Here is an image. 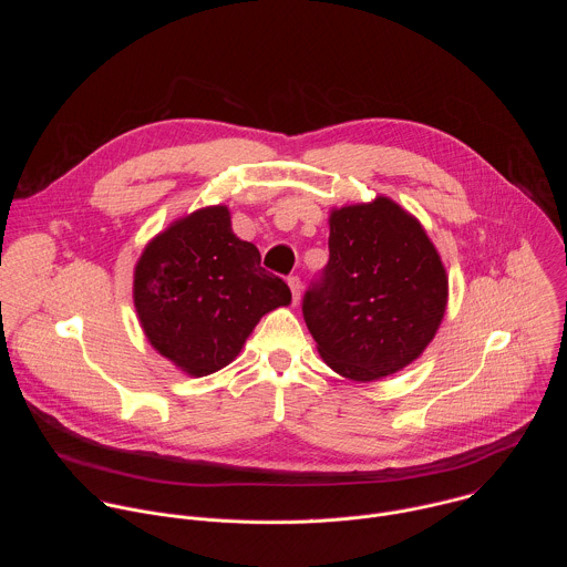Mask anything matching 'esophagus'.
<instances>
[{
    "label": "esophagus",
    "instance_id": "1",
    "mask_svg": "<svg viewBox=\"0 0 567 567\" xmlns=\"http://www.w3.org/2000/svg\"><path fill=\"white\" fill-rule=\"evenodd\" d=\"M289 289H291V298H293V305L300 300V293H302V282H300V278L298 276H291L289 280Z\"/></svg>",
    "mask_w": 567,
    "mask_h": 567
}]
</instances>
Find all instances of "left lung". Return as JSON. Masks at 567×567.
Wrapping results in <instances>:
<instances>
[{
	"mask_svg": "<svg viewBox=\"0 0 567 567\" xmlns=\"http://www.w3.org/2000/svg\"><path fill=\"white\" fill-rule=\"evenodd\" d=\"M330 260L302 298L318 354L352 381L413 363L446 311L449 278L422 224L388 197L330 213Z\"/></svg>",
	"mask_w": 567,
	"mask_h": 567,
	"instance_id": "8db88e82",
	"label": "left lung"
}]
</instances>
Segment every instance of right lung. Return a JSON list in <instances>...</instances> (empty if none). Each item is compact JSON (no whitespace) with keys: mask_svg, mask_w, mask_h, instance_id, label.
Returning a JSON list of instances; mask_svg holds the SVG:
<instances>
[{"mask_svg":"<svg viewBox=\"0 0 567 567\" xmlns=\"http://www.w3.org/2000/svg\"><path fill=\"white\" fill-rule=\"evenodd\" d=\"M289 302L287 282L233 233L226 206L173 221L134 269V307L150 346L190 377L228 365L260 318Z\"/></svg>","mask_w":567,"mask_h":567,"instance_id":"obj_1","label":"right lung"}]
</instances>
